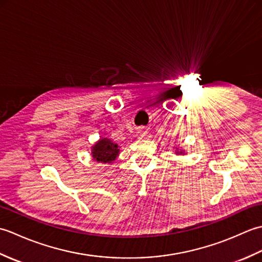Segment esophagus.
Instances as JSON below:
<instances>
[{"label":"esophagus","instance_id":"1","mask_svg":"<svg viewBox=\"0 0 262 262\" xmlns=\"http://www.w3.org/2000/svg\"><path fill=\"white\" fill-rule=\"evenodd\" d=\"M137 137L140 138V140H149L151 138V134H149L148 130H145V129H140L137 132Z\"/></svg>","mask_w":262,"mask_h":262}]
</instances>
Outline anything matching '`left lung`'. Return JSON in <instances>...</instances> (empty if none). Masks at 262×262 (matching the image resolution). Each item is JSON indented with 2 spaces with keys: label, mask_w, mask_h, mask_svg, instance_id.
<instances>
[{
  "label": "left lung",
  "mask_w": 262,
  "mask_h": 262,
  "mask_svg": "<svg viewBox=\"0 0 262 262\" xmlns=\"http://www.w3.org/2000/svg\"><path fill=\"white\" fill-rule=\"evenodd\" d=\"M174 153L176 154H178V155H185L186 154V152H185V149H179L178 147H176V151H174Z\"/></svg>",
  "instance_id": "8db88e82"
}]
</instances>
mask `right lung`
I'll list each match as a JSON object with an SVG mask.
<instances>
[{
    "instance_id": "right-lung-1",
    "label": "right lung",
    "mask_w": 262,
    "mask_h": 262,
    "mask_svg": "<svg viewBox=\"0 0 262 262\" xmlns=\"http://www.w3.org/2000/svg\"><path fill=\"white\" fill-rule=\"evenodd\" d=\"M120 149L118 144L114 143L107 137L100 138L91 146L92 160L99 163H111L118 158Z\"/></svg>"
}]
</instances>
